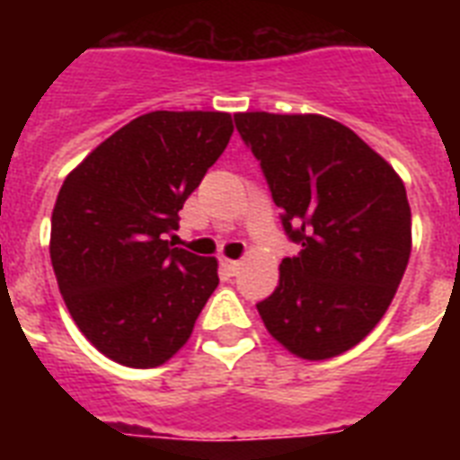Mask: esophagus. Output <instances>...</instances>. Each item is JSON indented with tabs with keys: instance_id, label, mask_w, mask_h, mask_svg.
<instances>
[{
	"instance_id": "34e87169",
	"label": "esophagus",
	"mask_w": 460,
	"mask_h": 460,
	"mask_svg": "<svg viewBox=\"0 0 460 460\" xmlns=\"http://www.w3.org/2000/svg\"><path fill=\"white\" fill-rule=\"evenodd\" d=\"M222 267H224V272H229V274H236L238 270H241V262L238 260H222Z\"/></svg>"
}]
</instances>
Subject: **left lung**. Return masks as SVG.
<instances>
[{
    "label": "left lung",
    "mask_w": 460,
    "mask_h": 460,
    "mask_svg": "<svg viewBox=\"0 0 460 460\" xmlns=\"http://www.w3.org/2000/svg\"><path fill=\"white\" fill-rule=\"evenodd\" d=\"M260 159L288 238L279 287L258 303L267 332L303 360L360 343L385 317L411 258V205L394 166L320 114H234Z\"/></svg>",
    "instance_id": "1"
}]
</instances>
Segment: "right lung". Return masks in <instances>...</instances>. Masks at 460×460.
<instances>
[{
  "label": "right lung",
  "mask_w": 460,
  "mask_h": 460,
  "mask_svg": "<svg viewBox=\"0 0 460 460\" xmlns=\"http://www.w3.org/2000/svg\"><path fill=\"white\" fill-rule=\"evenodd\" d=\"M231 133L226 111H150L64 179L49 258L74 322L114 363H166L219 284L217 258L172 248L164 236L179 229V209Z\"/></svg>",
  "instance_id": "add662e5"
}]
</instances>
